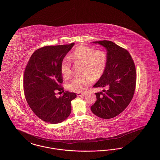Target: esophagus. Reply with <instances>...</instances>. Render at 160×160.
<instances>
[{
    "instance_id": "34e87169",
    "label": "esophagus",
    "mask_w": 160,
    "mask_h": 160,
    "mask_svg": "<svg viewBox=\"0 0 160 160\" xmlns=\"http://www.w3.org/2000/svg\"><path fill=\"white\" fill-rule=\"evenodd\" d=\"M85 94H86V93H85V92H83V93L78 92V93H77V96H84V95H85Z\"/></svg>"
}]
</instances>
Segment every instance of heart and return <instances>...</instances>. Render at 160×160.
<instances>
[{
  "instance_id": "heart-1",
  "label": "heart",
  "mask_w": 160,
  "mask_h": 160,
  "mask_svg": "<svg viewBox=\"0 0 160 160\" xmlns=\"http://www.w3.org/2000/svg\"><path fill=\"white\" fill-rule=\"evenodd\" d=\"M70 58L74 59L76 63L84 65L83 76L73 79L67 85L68 90L76 92H85L94 80L100 79L105 72L108 62L107 55L104 51H96L85 46L76 48ZM60 69L64 78L70 77L72 73L70 59H63Z\"/></svg>"
}]
</instances>
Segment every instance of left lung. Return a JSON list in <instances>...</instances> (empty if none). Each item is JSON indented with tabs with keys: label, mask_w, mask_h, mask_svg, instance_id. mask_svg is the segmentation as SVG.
Returning <instances> with one entry per match:
<instances>
[{
	"label": "left lung",
	"mask_w": 160,
	"mask_h": 160,
	"mask_svg": "<svg viewBox=\"0 0 160 160\" xmlns=\"http://www.w3.org/2000/svg\"><path fill=\"white\" fill-rule=\"evenodd\" d=\"M107 51L105 72L93 87L103 88L96 92L97 100L91 107L96 116L111 118L120 114L132 100L136 85L134 62L129 52L111 41L94 42Z\"/></svg>",
	"instance_id": "obj_1"
}]
</instances>
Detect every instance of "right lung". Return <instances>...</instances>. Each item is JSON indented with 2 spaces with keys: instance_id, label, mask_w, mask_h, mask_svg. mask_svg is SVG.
<instances>
[{
  "instance_id": "add662e5",
  "label": "right lung",
  "mask_w": 160,
  "mask_h": 160,
  "mask_svg": "<svg viewBox=\"0 0 160 160\" xmlns=\"http://www.w3.org/2000/svg\"><path fill=\"white\" fill-rule=\"evenodd\" d=\"M74 44L44 46L34 52L26 65V100L34 114L47 123L56 124L66 120L71 112V101L76 98L75 92H65L59 98L55 93L64 89L61 64Z\"/></svg>"
}]
</instances>
